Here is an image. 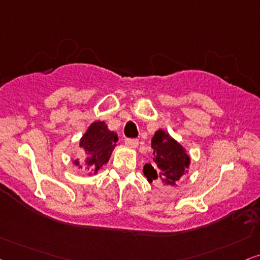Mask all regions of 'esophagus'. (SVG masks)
Returning <instances> with one entry per match:
<instances>
[{
    "instance_id": "1",
    "label": "esophagus",
    "mask_w": 260,
    "mask_h": 260,
    "mask_svg": "<svg viewBox=\"0 0 260 260\" xmlns=\"http://www.w3.org/2000/svg\"><path fill=\"white\" fill-rule=\"evenodd\" d=\"M124 143L131 147H137L138 144H139V141H138V139H132V138H126Z\"/></svg>"
}]
</instances>
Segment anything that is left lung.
Masks as SVG:
<instances>
[{
  "label": "left lung",
  "mask_w": 260,
  "mask_h": 260,
  "mask_svg": "<svg viewBox=\"0 0 260 260\" xmlns=\"http://www.w3.org/2000/svg\"><path fill=\"white\" fill-rule=\"evenodd\" d=\"M151 145L153 149V162L144 166V175L149 182L158 180L174 186L188 169L189 156L176 140L162 129L154 133Z\"/></svg>",
  "instance_id": "8db88e82"
}]
</instances>
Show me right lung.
I'll return each instance as SVG.
<instances>
[{"instance_id": "right-lung-1", "label": "right lung", "mask_w": 260, "mask_h": 260, "mask_svg": "<svg viewBox=\"0 0 260 260\" xmlns=\"http://www.w3.org/2000/svg\"><path fill=\"white\" fill-rule=\"evenodd\" d=\"M117 140V134L108 129L104 122L97 121L92 123L80 140V147H83L87 154V169L97 173L101 167L109 160ZM74 164L79 166L80 162L75 159Z\"/></svg>"}]
</instances>
